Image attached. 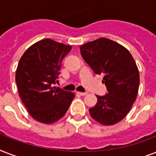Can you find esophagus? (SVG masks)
<instances>
[{
	"mask_svg": "<svg viewBox=\"0 0 156 156\" xmlns=\"http://www.w3.org/2000/svg\"><path fill=\"white\" fill-rule=\"evenodd\" d=\"M77 94H78V95H82V96H84V95H87V92H79V91H78V92H77Z\"/></svg>",
	"mask_w": 156,
	"mask_h": 156,
	"instance_id": "obj_1",
	"label": "esophagus"
}]
</instances>
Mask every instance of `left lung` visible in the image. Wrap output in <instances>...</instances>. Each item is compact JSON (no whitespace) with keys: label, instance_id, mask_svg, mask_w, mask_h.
<instances>
[{"label":"left lung","instance_id":"8db88e82","mask_svg":"<svg viewBox=\"0 0 156 156\" xmlns=\"http://www.w3.org/2000/svg\"><path fill=\"white\" fill-rule=\"evenodd\" d=\"M84 61L96 74L104 73L106 95H96L97 103L89 109L99 123L111 126L128 114L138 95L139 72L133 56L122 45L100 38L80 47Z\"/></svg>","mask_w":156,"mask_h":156}]
</instances>
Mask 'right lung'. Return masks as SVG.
Instances as JSON below:
<instances>
[{
	"label": "right lung",
	"mask_w": 156,
	"mask_h": 156,
	"mask_svg": "<svg viewBox=\"0 0 156 156\" xmlns=\"http://www.w3.org/2000/svg\"><path fill=\"white\" fill-rule=\"evenodd\" d=\"M71 48L44 39L31 45L19 61L15 76L19 96L30 116L41 123L61 119L74 98L73 93L54 86L62 60Z\"/></svg>",
	"instance_id": "1"
}]
</instances>
